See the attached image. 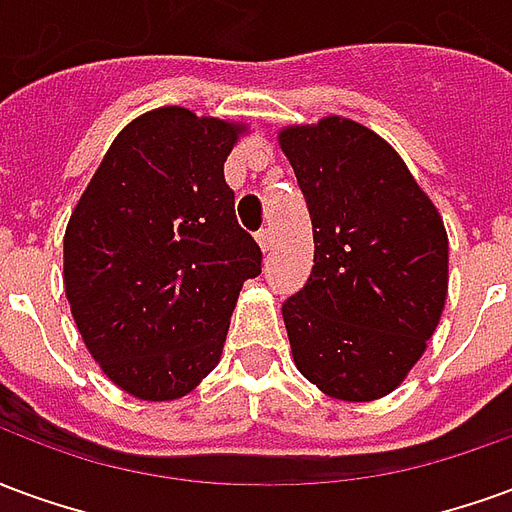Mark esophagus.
Segmentation results:
<instances>
[{
	"instance_id": "1",
	"label": "esophagus",
	"mask_w": 512,
	"mask_h": 512,
	"mask_svg": "<svg viewBox=\"0 0 512 512\" xmlns=\"http://www.w3.org/2000/svg\"><path fill=\"white\" fill-rule=\"evenodd\" d=\"M257 244H260L263 252H268V249L274 246V235H271V230H260V233H257Z\"/></svg>"
}]
</instances>
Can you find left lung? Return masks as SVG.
Wrapping results in <instances>:
<instances>
[{
    "label": "left lung",
    "mask_w": 512,
    "mask_h": 512,
    "mask_svg": "<svg viewBox=\"0 0 512 512\" xmlns=\"http://www.w3.org/2000/svg\"><path fill=\"white\" fill-rule=\"evenodd\" d=\"M312 219L315 266L282 304L299 373L367 403L403 384L439 326L450 244L436 205L386 139L329 115L279 131Z\"/></svg>",
    "instance_id": "1"
}]
</instances>
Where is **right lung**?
<instances>
[{"instance_id":"add662e5","label":"right lung","mask_w":512,"mask_h":512,"mask_svg":"<svg viewBox=\"0 0 512 512\" xmlns=\"http://www.w3.org/2000/svg\"><path fill=\"white\" fill-rule=\"evenodd\" d=\"M244 123L161 106L131 120L76 202L65 296L106 378L150 403L189 395L222 359L260 246L235 219L224 161Z\"/></svg>"}]
</instances>
